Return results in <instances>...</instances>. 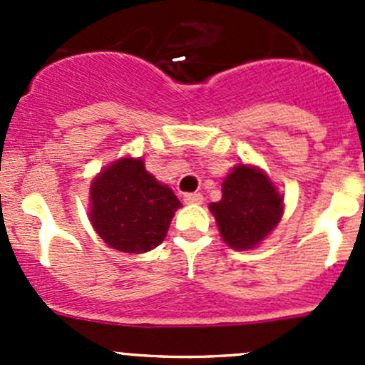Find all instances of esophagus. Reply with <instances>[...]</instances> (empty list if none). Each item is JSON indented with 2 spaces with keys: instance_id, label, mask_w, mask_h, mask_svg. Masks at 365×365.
<instances>
[{
  "instance_id": "1",
  "label": "esophagus",
  "mask_w": 365,
  "mask_h": 365,
  "mask_svg": "<svg viewBox=\"0 0 365 365\" xmlns=\"http://www.w3.org/2000/svg\"><path fill=\"white\" fill-rule=\"evenodd\" d=\"M183 201H185L187 205H201L203 203V196H201V194H185V196H183Z\"/></svg>"
}]
</instances>
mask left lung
I'll use <instances>...</instances> for the list:
<instances>
[{
	"label": "left lung",
	"mask_w": 365,
	"mask_h": 365,
	"mask_svg": "<svg viewBox=\"0 0 365 365\" xmlns=\"http://www.w3.org/2000/svg\"><path fill=\"white\" fill-rule=\"evenodd\" d=\"M208 208L231 249L252 251L281 222L284 196L264 169L242 162L224 178L220 201Z\"/></svg>",
	"instance_id": "left-lung-1"
}]
</instances>
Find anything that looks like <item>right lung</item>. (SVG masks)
Here are the masks:
<instances>
[{
	"label": "right lung",
	"mask_w": 365,
	"mask_h": 365,
	"mask_svg": "<svg viewBox=\"0 0 365 365\" xmlns=\"http://www.w3.org/2000/svg\"><path fill=\"white\" fill-rule=\"evenodd\" d=\"M180 206L175 192L146 171L143 157L127 155L91 180L88 215L109 247L143 254L164 242Z\"/></svg>",
	"instance_id": "add662e5"
}]
</instances>
